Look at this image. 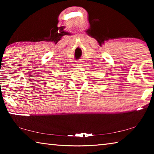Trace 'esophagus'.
Instances as JSON below:
<instances>
[{
  "instance_id": "1",
  "label": "esophagus",
  "mask_w": 154,
  "mask_h": 154,
  "mask_svg": "<svg viewBox=\"0 0 154 154\" xmlns=\"http://www.w3.org/2000/svg\"><path fill=\"white\" fill-rule=\"evenodd\" d=\"M77 65H79H79H81V64H80V61H79V62H78V63L77 64Z\"/></svg>"
}]
</instances>
